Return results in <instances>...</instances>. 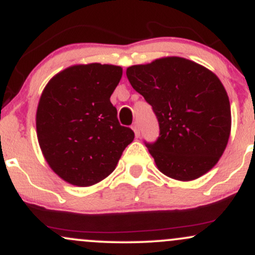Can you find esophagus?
I'll list each match as a JSON object with an SVG mask.
<instances>
[{
	"mask_svg": "<svg viewBox=\"0 0 255 255\" xmlns=\"http://www.w3.org/2000/svg\"><path fill=\"white\" fill-rule=\"evenodd\" d=\"M132 128H133V130H134V134H135V136L140 135V128H139L138 123H134Z\"/></svg>",
	"mask_w": 255,
	"mask_h": 255,
	"instance_id": "1",
	"label": "esophagus"
}]
</instances>
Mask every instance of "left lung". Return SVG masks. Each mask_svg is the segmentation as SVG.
I'll list each match as a JSON object with an SVG mask.
<instances>
[{"mask_svg": "<svg viewBox=\"0 0 255 255\" xmlns=\"http://www.w3.org/2000/svg\"><path fill=\"white\" fill-rule=\"evenodd\" d=\"M126 74L157 117V140L145 141L157 168L183 181L213 168L231 130L230 102L219 78L179 57L133 65Z\"/></svg>", "mask_w": 255, "mask_h": 255, "instance_id": "left-lung-1", "label": "left lung"}]
</instances>
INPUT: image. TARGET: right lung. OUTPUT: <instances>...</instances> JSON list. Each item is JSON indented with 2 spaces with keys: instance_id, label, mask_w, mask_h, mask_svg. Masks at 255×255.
Returning a JSON list of instances; mask_svg holds the SVG:
<instances>
[{
  "instance_id": "1",
  "label": "right lung",
  "mask_w": 255,
  "mask_h": 255,
  "mask_svg": "<svg viewBox=\"0 0 255 255\" xmlns=\"http://www.w3.org/2000/svg\"><path fill=\"white\" fill-rule=\"evenodd\" d=\"M122 69L93 63L63 70L42 92L36 114L40 146L49 167L76 186H89L116 168L134 139L117 120L110 97Z\"/></svg>"
}]
</instances>
